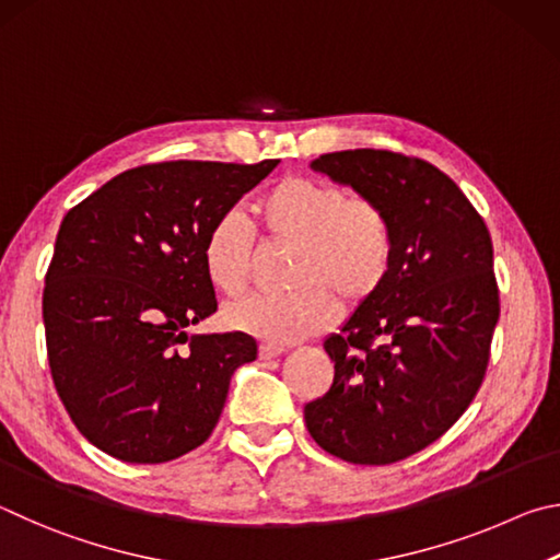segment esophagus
I'll list each match as a JSON object with an SVG mask.
<instances>
[{"label": "esophagus", "mask_w": 560, "mask_h": 560, "mask_svg": "<svg viewBox=\"0 0 560 560\" xmlns=\"http://www.w3.org/2000/svg\"><path fill=\"white\" fill-rule=\"evenodd\" d=\"M282 351H285V347H278V345H260V351H258V357L262 359V361H268V359H275V357H280Z\"/></svg>", "instance_id": "1"}]
</instances>
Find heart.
<instances>
[{
  "mask_svg": "<svg viewBox=\"0 0 560 560\" xmlns=\"http://www.w3.org/2000/svg\"><path fill=\"white\" fill-rule=\"evenodd\" d=\"M260 231L272 243L295 245L290 295H248L223 310L235 331L268 345H290L325 331L337 319V301L361 307L394 265V229L381 206L347 199L337 184L285 176L255 203ZM203 270L223 295H238L250 278L253 233L241 213L211 223L201 250Z\"/></svg>",
  "mask_w": 560,
  "mask_h": 560,
  "instance_id": "heart-1",
  "label": "heart"
}]
</instances>
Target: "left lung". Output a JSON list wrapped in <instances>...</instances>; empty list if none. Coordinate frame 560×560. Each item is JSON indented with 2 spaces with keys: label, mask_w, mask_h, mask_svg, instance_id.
Returning a JSON list of instances; mask_svg holds the SVG:
<instances>
[{
  "label": "left lung",
  "mask_w": 560,
  "mask_h": 560,
  "mask_svg": "<svg viewBox=\"0 0 560 560\" xmlns=\"http://www.w3.org/2000/svg\"><path fill=\"white\" fill-rule=\"evenodd\" d=\"M310 166L384 209L394 265L325 339L335 381L305 423L329 455L390 465L435 443L482 384L499 319L492 238L459 186L416 156L347 150Z\"/></svg>",
  "instance_id": "8db88e82"
}]
</instances>
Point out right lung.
Segmentation results:
<instances>
[{
    "label": "right lung",
    "instance_id": "right-lung-1",
    "mask_svg": "<svg viewBox=\"0 0 560 560\" xmlns=\"http://www.w3.org/2000/svg\"><path fill=\"white\" fill-rule=\"evenodd\" d=\"M275 166L144 164L66 213L44 288L48 366L97 450L160 465L191 453L219 423L231 376L258 345L243 331H186L215 312L203 238Z\"/></svg>",
    "mask_w": 560,
    "mask_h": 560
}]
</instances>
